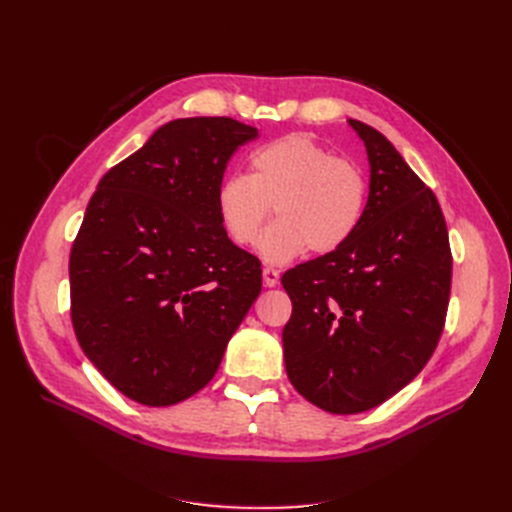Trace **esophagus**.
<instances>
[{"label": "esophagus", "instance_id": "esophagus-1", "mask_svg": "<svg viewBox=\"0 0 512 512\" xmlns=\"http://www.w3.org/2000/svg\"><path fill=\"white\" fill-rule=\"evenodd\" d=\"M262 280H265V286H277L280 284V271L273 269V267H265L262 269Z\"/></svg>", "mask_w": 512, "mask_h": 512}]
</instances>
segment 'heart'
<instances>
[{
    "mask_svg": "<svg viewBox=\"0 0 512 512\" xmlns=\"http://www.w3.org/2000/svg\"><path fill=\"white\" fill-rule=\"evenodd\" d=\"M369 198L365 170L307 134L275 138L250 156V175H226L215 192L220 222L232 243L252 247L275 205L277 220L262 232L260 254L288 262L331 254L361 228Z\"/></svg>",
    "mask_w": 512,
    "mask_h": 512,
    "instance_id": "b5f03b06",
    "label": "heart"
}]
</instances>
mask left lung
Instances as JSON below:
<instances>
[{"label": "left lung", "instance_id": "8db88e82", "mask_svg": "<svg viewBox=\"0 0 512 512\" xmlns=\"http://www.w3.org/2000/svg\"><path fill=\"white\" fill-rule=\"evenodd\" d=\"M367 147V211L337 252L284 273L288 378L333 414L384 404L418 376L444 331L453 254L436 194L386 138L350 119Z\"/></svg>", "mask_w": 512, "mask_h": 512}]
</instances>
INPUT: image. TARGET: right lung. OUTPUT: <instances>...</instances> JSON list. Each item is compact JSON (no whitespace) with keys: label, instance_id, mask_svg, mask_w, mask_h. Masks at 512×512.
Segmentation results:
<instances>
[{"label":"right lung","instance_id":"1","mask_svg":"<svg viewBox=\"0 0 512 512\" xmlns=\"http://www.w3.org/2000/svg\"><path fill=\"white\" fill-rule=\"evenodd\" d=\"M258 130L230 117L166 123L113 166L70 250V316L87 359L143 406H173L218 371L262 288L260 260L220 222L215 192Z\"/></svg>","mask_w":512,"mask_h":512}]
</instances>
